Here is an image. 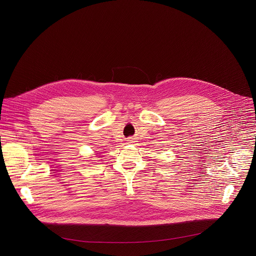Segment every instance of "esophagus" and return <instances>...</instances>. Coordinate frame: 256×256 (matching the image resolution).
<instances>
[{"instance_id": "1", "label": "esophagus", "mask_w": 256, "mask_h": 256, "mask_svg": "<svg viewBox=\"0 0 256 256\" xmlns=\"http://www.w3.org/2000/svg\"><path fill=\"white\" fill-rule=\"evenodd\" d=\"M128 141H132V140H128Z\"/></svg>"}]
</instances>
